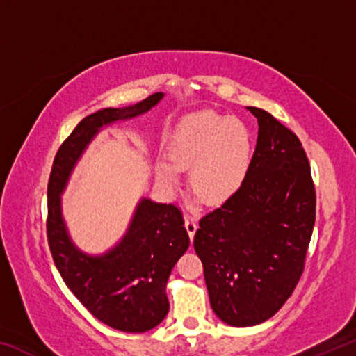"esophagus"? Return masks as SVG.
<instances>
[{
  "label": "esophagus",
  "mask_w": 356,
  "mask_h": 356,
  "mask_svg": "<svg viewBox=\"0 0 356 356\" xmlns=\"http://www.w3.org/2000/svg\"><path fill=\"white\" fill-rule=\"evenodd\" d=\"M185 229H186V232H188L190 238L195 237V232H196V229H197L196 221L193 220V218H190V216H186V218H185Z\"/></svg>",
  "instance_id": "obj_1"
}]
</instances>
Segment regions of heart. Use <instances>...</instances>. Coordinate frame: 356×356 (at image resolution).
Listing matches in <instances>:
<instances>
[{
	"instance_id": "obj_1",
	"label": "heart",
	"mask_w": 356,
	"mask_h": 356,
	"mask_svg": "<svg viewBox=\"0 0 356 356\" xmlns=\"http://www.w3.org/2000/svg\"><path fill=\"white\" fill-rule=\"evenodd\" d=\"M252 136L242 119L201 111L180 120L168 155L155 161V176L165 190L177 186L180 170L190 166L188 184L209 204L236 195L248 176Z\"/></svg>"
}]
</instances>
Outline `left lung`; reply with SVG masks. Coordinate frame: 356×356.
I'll return each instance as SVG.
<instances>
[{
  "mask_svg": "<svg viewBox=\"0 0 356 356\" xmlns=\"http://www.w3.org/2000/svg\"><path fill=\"white\" fill-rule=\"evenodd\" d=\"M243 185L204 215L195 234L212 309L231 327L275 316L303 273L316 221V191L301 143L261 108Z\"/></svg>",
  "mask_w": 356,
  "mask_h": 356,
  "instance_id": "8db88e82",
  "label": "left lung"
}]
</instances>
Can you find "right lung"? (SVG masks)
I'll list each match as a JSON object with an SVG mask.
<instances>
[{
  "label": "right lung",
  "mask_w": 356,
  "mask_h": 356,
  "mask_svg": "<svg viewBox=\"0 0 356 356\" xmlns=\"http://www.w3.org/2000/svg\"><path fill=\"white\" fill-rule=\"evenodd\" d=\"M163 92L124 108H104L84 118L63 143L48 182L47 234L53 261L72 293L100 322L125 333H146L163 322L166 282L190 246L182 213L172 204L141 197L122 238L100 254L78 248L63 213V193L89 144L102 130L152 110Z\"/></svg>",
  "instance_id": "obj_1"
}]
</instances>
